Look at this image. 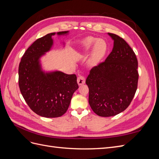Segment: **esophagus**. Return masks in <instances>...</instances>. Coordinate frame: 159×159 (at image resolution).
<instances>
[{
    "instance_id": "1",
    "label": "esophagus",
    "mask_w": 159,
    "mask_h": 159,
    "mask_svg": "<svg viewBox=\"0 0 159 159\" xmlns=\"http://www.w3.org/2000/svg\"><path fill=\"white\" fill-rule=\"evenodd\" d=\"M77 81H78V84L79 85H81L85 84V79L84 76L82 75H79L78 77V80H77Z\"/></svg>"
}]
</instances>
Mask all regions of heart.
I'll return each mask as SVG.
<instances>
[{
	"label": "heart",
	"mask_w": 159,
	"mask_h": 159,
	"mask_svg": "<svg viewBox=\"0 0 159 159\" xmlns=\"http://www.w3.org/2000/svg\"><path fill=\"white\" fill-rule=\"evenodd\" d=\"M93 44L94 45L91 50L89 60L91 64H95L100 59H102L106 53L107 49L106 42L104 40L101 39V38L98 40L96 38H88V39H86L81 45V52H88L91 50Z\"/></svg>",
	"instance_id": "obj_1"
}]
</instances>
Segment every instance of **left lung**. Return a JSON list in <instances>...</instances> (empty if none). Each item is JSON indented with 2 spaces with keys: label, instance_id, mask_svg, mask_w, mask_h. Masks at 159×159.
Returning a JSON list of instances; mask_svg holds the SVG:
<instances>
[{
  "label": "left lung",
  "instance_id": "left-lung-1",
  "mask_svg": "<svg viewBox=\"0 0 159 159\" xmlns=\"http://www.w3.org/2000/svg\"><path fill=\"white\" fill-rule=\"evenodd\" d=\"M108 35L113 40V50L105 61L90 70L85 81L90 107L101 117L125 110L135 94L139 79L138 61L131 48L119 36Z\"/></svg>",
  "mask_w": 159,
  "mask_h": 159
}]
</instances>
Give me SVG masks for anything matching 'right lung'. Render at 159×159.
Listing matches in <instances>:
<instances>
[{
    "mask_svg": "<svg viewBox=\"0 0 159 159\" xmlns=\"http://www.w3.org/2000/svg\"><path fill=\"white\" fill-rule=\"evenodd\" d=\"M68 32H59L57 35ZM55 34H48L37 39L24 54L18 68L19 88L25 102L34 112L47 118L63 115L79 88L75 74L42 70L40 58L51 50L54 44L52 36Z\"/></svg>",
    "mask_w": 159,
    "mask_h": 159,
    "instance_id": "1",
    "label": "right lung"
}]
</instances>
